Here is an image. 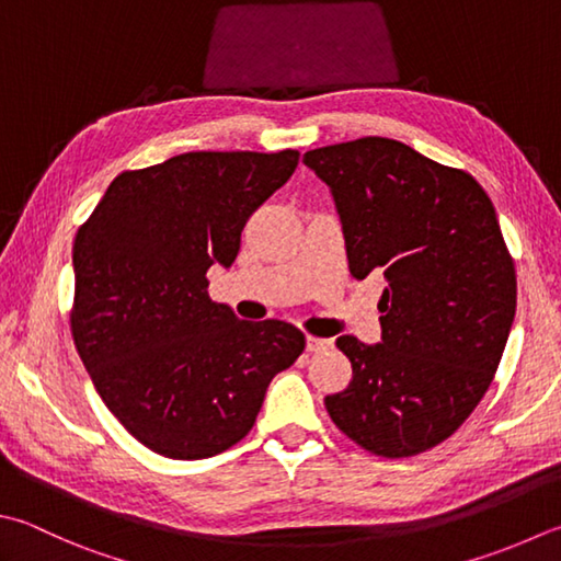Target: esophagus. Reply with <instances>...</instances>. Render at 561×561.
Masks as SVG:
<instances>
[{"instance_id": "34e87169", "label": "esophagus", "mask_w": 561, "mask_h": 561, "mask_svg": "<svg viewBox=\"0 0 561 561\" xmlns=\"http://www.w3.org/2000/svg\"><path fill=\"white\" fill-rule=\"evenodd\" d=\"M334 342L332 340H322V336H312L308 334V352L310 354H320V352H327V348H332Z\"/></svg>"}]
</instances>
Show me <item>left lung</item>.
<instances>
[{
  "label": "left lung",
  "mask_w": 561,
  "mask_h": 561,
  "mask_svg": "<svg viewBox=\"0 0 561 561\" xmlns=\"http://www.w3.org/2000/svg\"><path fill=\"white\" fill-rule=\"evenodd\" d=\"M302 161L332 190L352 276L386 278L383 340H336L352 380L327 412L376 457H415L463 425L508 342L517 280L493 203L467 171L383 136Z\"/></svg>",
  "instance_id": "obj_1"
}]
</instances>
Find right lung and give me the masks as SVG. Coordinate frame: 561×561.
Masks as SVG:
<instances>
[{
	"label": "right lung",
	"mask_w": 561,
	"mask_h": 561,
	"mask_svg": "<svg viewBox=\"0 0 561 561\" xmlns=\"http://www.w3.org/2000/svg\"><path fill=\"white\" fill-rule=\"evenodd\" d=\"M300 153L193 151L124 171L78 229L70 332L104 405L144 447L207 459L244 439L273 376L302 354L288 322H247L207 295L249 217Z\"/></svg>",
	"instance_id": "1"
}]
</instances>
